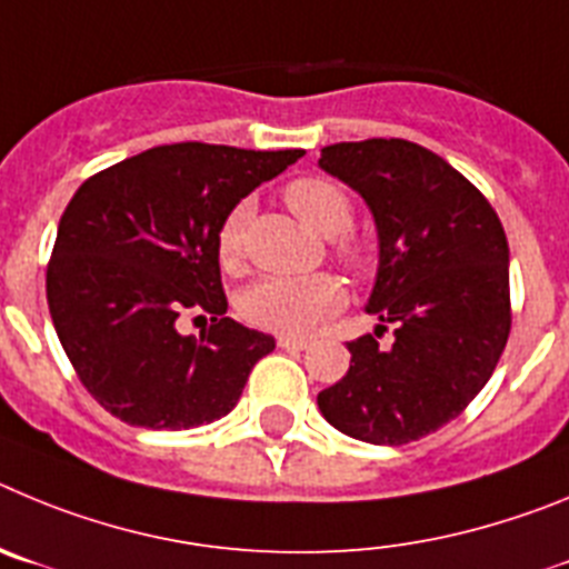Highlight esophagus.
I'll return each instance as SVG.
<instances>
[{
    "label": "esophagus",
    "instance_id": "1",
    "mask_svg": "<svg viewBox=\"0 0 569 569\" xmlns=\"http://www.w3.org/2000/svg\"><path fill=\"white\" fill-rule=\"evenodd\" d=\"M278 346L286 351H303V348H309V340L306 337H278Z\"/></svg>",
    "mask_w": 569,
    "mask_h": 569
}]
</instances>
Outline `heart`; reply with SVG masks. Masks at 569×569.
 Here are the masks:
<instances>
[{
	"instance_id": "heart-1",
	"label": "heart",
	"mask_w": 569,
	"mask_h": 569,
	"mask_svg": "<svg viewBox=\"0 0 569 569\" xmlns=\"http://www.w3.org/2000/svg\"><path fill=\"white\" fill-rule=\"evenodd\" d=\"M291 212L300 214L311 229L331 240L337 260L366 272L371 252L362 240L348 234L355 223V203L346 189L331 178L303 176L283 187ZM249 221V203H234L218 223L214 252L223 272H238L243 266V232ZM346 300V289L335 274H306V278H263L240 297V315L252 326L280 335H309L326 317L335 315Z\"/></svg>"
}]
</instances>
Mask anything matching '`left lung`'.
Wrapping results in <instances>:
<instances>
[{"label": "left lung", "instance_id": "left-lung-1", "mask_svg": "<svg viewBox=\"0 0 569 569\" xmlns=\"http://www.w3.org/2000/svg\"><path fill=\"white\" fill-rule=\"evenodd\" d=\"M320 167L373 212L380 272L366 311L380 326L346 342L348 373L317 406L362 442H417L470 406L508 346V238L462 172L406 138L322 147ZM388 328L395 340L382 347Z\"/></svg>", "mask_w": 569, "mask_h": 569}]
</instances>
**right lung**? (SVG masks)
<instances>
[{
	"mask_svg": "<svg viewBox=\"0 0 569 569\" xmlns=\"http://www.w3.org/2000/svg\"><path fill=\"white\" fill-rule=\"evenodd\" d=\"M300 156L183 141L76 189L48 263V306L76 377L104 411L156 431L232 411L274 337L227 317L214 232ZM183 316H209L210 326L181 336Z\"/></svg>",
	"mask_w": 569,
	"mask_h": 569,
	"instance_id": "1",
	"label": "right lung"
}]
</instances>
